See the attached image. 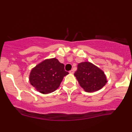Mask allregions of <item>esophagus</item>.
I'll use <instances>...</instances> for the list:
<instances>
[{
    "mask_svg": "<svg viewBox=\"0 0 132 132\" xmlns=\"http://www.w3.org/2000/svg\"><path fill=\"white\" fill-rule=\"evenodd\" d=\"M69 73H70V74H73V73H74V71L72 70V69H71V70H70V71H69Z\"/></svg>",
    "mask_w": 132,
    "mask_h": 132,
    "instance_id": "1",
    "label": "esophagus"
}]
</instances>
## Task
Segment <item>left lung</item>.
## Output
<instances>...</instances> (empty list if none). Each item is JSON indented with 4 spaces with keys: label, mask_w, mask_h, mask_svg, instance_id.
Here are the masks:
<instances>
[{
    "label": "left lung",
    "mask_w": 132,
    "mask_h": 132,
    "mask_svg": "<svg viewBox=\"0 0 132 132\" xmlns=\"http://www.w3.org/2000/svg\"><path fill=\"white\" fill-rule=\"evenodd\" d=\"M75 76L80 86L84 90L89 92L99 90L107 83L104 72L89 62L78 64Z\"/></svg>",
    "instance_id": "left-lung-1"
}]
</instances>
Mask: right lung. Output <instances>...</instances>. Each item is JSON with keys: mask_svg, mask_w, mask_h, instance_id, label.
<instances>
[{"mask_svg": "<svg viewBox=\"0 0 132 132\" xmlns=\"http://www.w3.org/2000/svg\"><path fill=\"white\" fill-rule=\"evenodd\" d=\"M68 74L64 70V65L57 59H50L42 62L31 71L30 82L41 93H51L56 90L64 76Z\"/></svg>", "mask_w": 132, "mask_h": 132, "instance_id": "add662e5", "label": "right lung"}]
</instances>
